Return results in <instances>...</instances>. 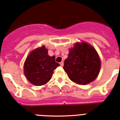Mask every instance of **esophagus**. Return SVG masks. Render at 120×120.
<instances>
[{
    "label": "esophagus",
    "mask_w": 120,
    "mask_h": 120,
    "mask_svg": "<svg viewBox=\"0 0 120 120\" xmlns=\"http://www.w3.org/2000/svg\"><path fill=\"white\" fill-rule=\"evenodd\" d=\"M60 65H61V66H64V62H63V61H62V62H60Z\"/></svg>",
    "instance_id": "34e87169"
}]
</instances>
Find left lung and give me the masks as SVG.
Segmentation results:
<instances>
[{"label":"left lung","mask_w":120,"mask_h":120,"mask_svg":"<svg viewBox=\"0 0 120 120\" xmlns=\"http://www.w3.org/2000/svg\"><path fill=\"white\" fill-rule=\"evenodd\" d=\"M101 61L94 48L86 43H77L69 51L63 69L72 82L86 85L98 77Z\"/></svg>","instance_id":"obj_1"}]
</instances>
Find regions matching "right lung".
<instances>
[{
	"label": "right lung",
	"mask_w": 120,
	"mask_h": 120,
	"mask_svg": "<svg viewBox=\"0 0 120 120\" xmlns=\"http://www.w3.org/2000/svg\"><path fill=\"white\" fill-rule=\"evenodd\" d=\"M58 66L55 57L49 56L47 49L43 46L32 51L27 56L24 65V75L30 83L41 86L49 82L53 71Z\"/></svg>",
	"instance_id": "obj_1"
}]
</instances>
